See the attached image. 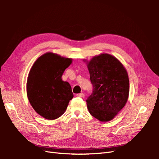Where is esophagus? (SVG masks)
<instances>
[{"mask_svg": "<svg viewBox=\"0 0 159 159\" xmlns=\"http://www.w3.org/2000/svg\"><path fill=\"white\" fill-rule=\"evenodd\" d=\"M84 93H78V94H77L76 95V96H77V97H79V98H84Z\"/></svg>", "mask_w": 159, "mask_h": 159, "instance_id": "34e87169", "label": "esophagus"}]
</instances>
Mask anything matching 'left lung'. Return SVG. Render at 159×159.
<instances>
[{
	"mask_svg": "<svg viewBox=\"0 0 159 159\" xmlns=\"http://www.w3.org/2000/svg\"><path fill=\"white\" fill-rule=\"evenodd\" d=\"M88 68L93 85L92 93L86 99L89 112L101 121H109L127 103V72L116 57L107 54L93 57Z\"/></svg>",
	"mask_w": 159,
	"mask_h": 159,
	"instance_id": "obj_1",
	"label": "left lung"
}]
</instances>
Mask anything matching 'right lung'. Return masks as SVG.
<instances>
[{
    "instance_id": "add662e5",
    "label": "right lung",
    "mask_w": 159,
    "mask_h": 159,
    "mask_svg": "<svg viewBox=\"0 0 159 159\" xmlns=\"http://www.w3.org/2000/svg\"><path fill=\"white\" fill-rule=\"evenodd\" d=\"M71 64V59L48 52L38 57L29 72L26 84L28 100L36 112L45 119L60 117L74 97L70 84L61 80Z\"/></svg>"
}]
</instances>
